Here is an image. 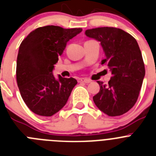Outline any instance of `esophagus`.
Masks as SVG:
<instances>
[{
	"instance_id": "34e87169",
	"label": "esophagus",
	"mask_w": 156,
	"mask_h": 156,
	"mask_svg": "<svg viewBox=\"0 0 156 156\" xmlns=\"http://www.w3.org/2000/svg\"><path fill=\"white\" fill-rule=\"evenodd\" d=\"M78 82H79V83H90L91 81H90V80L86 79V78H79V79H78Z\"/></svg>"
}]
</instances>
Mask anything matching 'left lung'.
I'll list each match as a JSON object with an SVG mask.
<instances>
[{
  "mask_svg": "<svg viewBox=\"0 0 156 156\" xmlns=\"http://www.w3.org/2000/svg\"><path fill=\"white\" fill-rule=\"evenodd\" d=\"M87 37L100 41L112 72L108 85L97 81L100 90L93 97L98 108L109 116L126 113L135 105L145 75L144 64L137 41L121 29L99 27L85 31Z\"/></svg>",
  "mask_w": 156,
  "mask_h": 156,
  "instance_id": "1",
  "label": "left lung"
}]
</instances>
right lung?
<instances>
[{
	"mask_svg": "<svg viewBox=\"0 0 156 156\" xmlns=\"http://www.w3.org/2000/svg\"><path fill=\"white\" fill-rule=\"evenodd\" d=\"M82 31L46 26L32 31L19 46L16 80L24 102L33 112L51 116L66 104L76 80L53 75L67 42Z\"/></svg>",
	"mask_w": 156,
	"mask_h": 156,
	"instance_id": "right-lung-1",
	"label": "right lung"
}]
</instances>
